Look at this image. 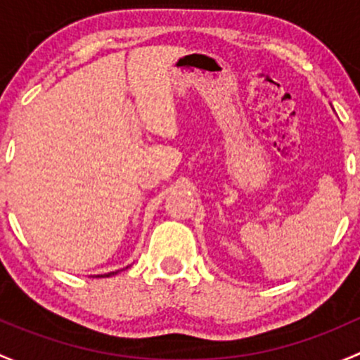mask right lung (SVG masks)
I'll use <instances>...</instances> for the list:
<instances>
[{"mask_svg":"<svg viewBox=\"0 0 360 360\" xmlns=\"http://www.w3.org/2000/svg\"><path fill=\"white\" fill-rule=\"evenodd\" d=\"M114 274H116V272H110V274H105V276H107V277H109V276H114ZM97 277H102V276H97Z\"/></svg>","mask_w":360,"mask_h":360,"instance_id":"add662e5","label":"right lung"}]
</instances>
